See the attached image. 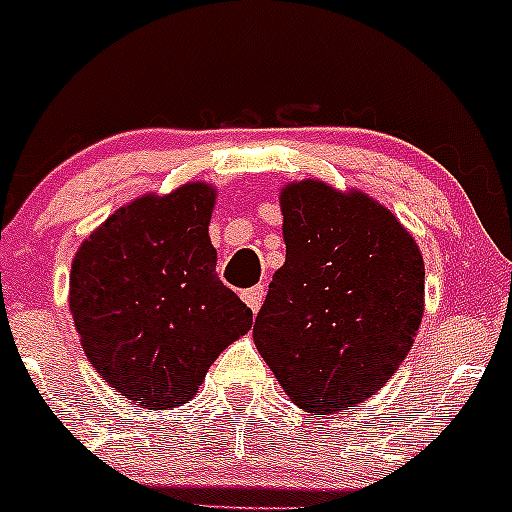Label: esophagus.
Wrapping results in <instances>:
<instances>
[{"label":"esophagus","instance_id":"34e87169","mask_svg":"<svg viewBox=\"0 0 512 512\" xmlns=\"http://www.w3.org/2000/svg\"><path fill=\"white\" fill-rule=\"evenodd\" d=\"M263 295H266V288L254 286V288H249V291L241 293V298H244V303L249 305V308L256 313V310L261 308V303H263Z\"/></svg>","mask_w":512,"mask_h":512}]
</instances>
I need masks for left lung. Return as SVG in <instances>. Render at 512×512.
I'll list each match as a JSON object with an SVG mask.
<instances>
[{
  "label": "left lung",
  "mask_w": 512,
  "mask_h": 512,
  "mask_svg": "<svg viewBox=\"0 0 512 512\" xmlns=\"http://www.w3.org/2000/svg\"><path fill=\"white\" fill-rule=\"evenodd\" d=\"M286 263L254 340L300 409L333 414L382 389L424 315V261L404 226L365 194L323 182L281 194Z\"/></svg>",
  "instance_id": "1"
}]
</instances>
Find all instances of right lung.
Returning <instances> with one entry per match:
<instances>
[{
	"instance_id": "add662e5",
	"label": "right lung",
	"mask_w": 512,
	"mask_h": 512,
	"mask_svg": "<svg viewBox=\"0 0 512 512\" xmlns=\"http://www.w3.org/2000/svg\"><path fill=\"white\" fill-rule=\"evenodd\" d=\"M214 189L142 197L88 236L71 263V313L91 365L123 397L170 409L197 394L251 308L217 276Z\"/></svg>"
}]
</instances>
